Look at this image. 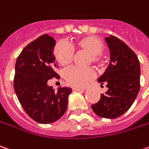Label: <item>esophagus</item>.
Segmentation results:
<instances>
[{
  "label": "esophagus",
  "instance_id": "obj_1",
  "mask_svg": "<svg viewBox=\"0 0 149 149\" xmlns=\"http://www.w3.org/2000/svg\"><path fill=\"white\" fill-rule=\"evenodd\" d=\"M72 90L76 91H84L86 90V87H83V88H79V87H72Z\"/></svg>",
  "mask_w": 149,
  "mask_h": 149
}]
</instances>
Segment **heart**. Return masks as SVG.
Segmentation results:
<instances>
[{
	"mask_svg": "<svg viewBox=\"0 0 149 149\" xmlns=\"http://www.w3.org/2000/svg\"><path fill=\"white\" fill-rule=\"evenodd\" d=\"M105 45L101 39L94 35H87L76 39L68 44L58 42L54 46V55L55 59L63 67L72 63L74 58V51L88 53L86 63H93L101 67L104 63L102 53ZM95 76V71L90 67L79 68L72 67L64 72V78L67 83L72 86H83Z\"/></svg>",
	"mask_w": 149,
	"mask_h": 149,
	"instance_id": "heart-1",
	"label": "heart"
}]
</instances>
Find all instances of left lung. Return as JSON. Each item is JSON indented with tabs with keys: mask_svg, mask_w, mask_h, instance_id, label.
<instances>
[{
	"mask_svg": "<svg viewBox=\"0 0 149 149\" xmlns=\"http://www.w3.org/2000/svg\"><path fill=\"white\" fill-rule=\"evenodd\" d=\"M110 62L104 74L98 78L108 90L100 100L91 105L97 116L116 119L130 108L140 88V65L135 53L116 36L106 37Z\"/></svg>",
	"mask_w": 149,
	"mask_h": 149,
	"instance_id": "left-lung-1",
	"label": "left lung"
}]
</instances>
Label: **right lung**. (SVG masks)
<instances>
[{"instance_id": "obj_1", "label": "right lung", "mask_w": 149, "mask_h": 149, "mask_svg": "<svg viewBox=\"0 0 149 149\" xmlns=\"http://www.w3.org/2000/svg\"><path fill=\"white\" fill-rule=\"evenodd\" d=\"M55 39L43 34L24 47L15 63L14 89L20 105L31 119L40 124H50L64 115L68 107L69 87L54 91L49 79L59 76L55 72Z\"/></svg>"}]
</instances>
